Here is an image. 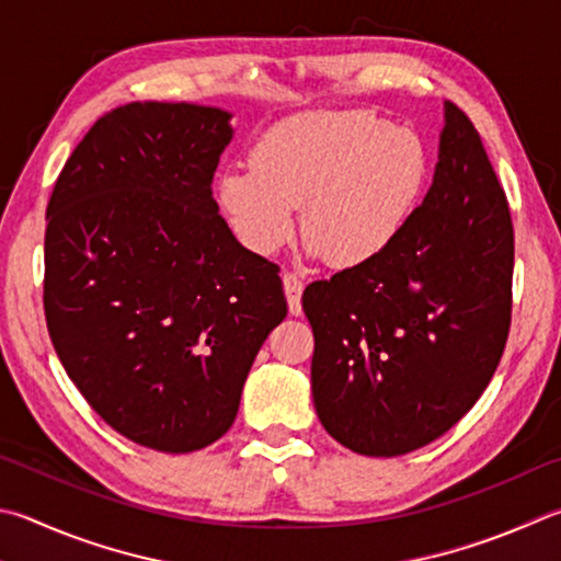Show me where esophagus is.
I'll return each instance as SVG.
<instances>
[{"label": "esophagus", "mask_w": 561, "mask_h": 561, "mask_svg": "<svg viewBox=\"0 0 561 561\" xmlns=\"http://www.w3.org/2000/svg\"><path fill=\"white\" fill-rule=\"evenodd\" d=\"M284 284V294H287V304H289V313L299 316L301 313V291H304V282L297 277V274L287 272L282 277Z\"/></svg>", "instance_id": "esophagus-1"}]
</instances>
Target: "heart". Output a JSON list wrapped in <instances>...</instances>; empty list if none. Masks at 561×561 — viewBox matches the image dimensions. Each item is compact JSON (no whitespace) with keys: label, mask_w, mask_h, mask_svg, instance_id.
I'll return each instance as SVG.
<instances>
[{"label":"heart","mask_w":561,"mask_h":561,"mask_svg":"<svg viewBox=\"0 0 561 561\" xmlns=\"http://www.w3.org/2000/svg\"><path fill=\"white\" fill-rule=\"evenodd\" d=\"M432 176L414 129L365 112H301L254 141L250 169H226L216 201L236 238L274 254L294 236V208L313 254L335 270L380 260L410 226Z\"/></svg>","instance_id":"b5f03b06"}]
</instances>
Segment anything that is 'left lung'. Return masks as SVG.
<instances>
[{
  "instance_id": "obj_1",
  "label": "left lung",
  "mask_w": 561,
  "mask_h": 561,
  "mask_svg": "<svg viewBox=\"0 0 561 561\" xmlns=\"http://www.w3.org/2000/svg\"><path fill=\"white\" fill-rule=\"evenodd\" d=\"M513 257L505 193L473 122L446 100L432 186L402 238L301 297L323 430L385 458L449 432L501 363Z\"/></svg>"
}]
</instances>
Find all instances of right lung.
Instances as JSON below:
<instances>
[{"label": "right lung", "instance_id": "1", "mask_svg": "<svg viewBox=\"0 0 561 561\" xmlns=\"http://www.w3.org/2000/svg\"><path fill=\"white\" fill-rule=\"evenodd\" d=\"M232 115L129 103L90 127L46 208L44 309L68 378L112 430L188 454L236 422L264 339L287 316L279 267L213 201Z\"/></svg>", "mask_w": 561, "mask_h": 561}]
</instances>
